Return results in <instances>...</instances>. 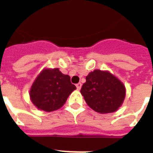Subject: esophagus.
I'll use <instances>...</instances> for the list:
<instances>
[{"instance_id":"esophagus-1","label":"esophagus","mask_w":153,"mask_h":153,"mask_svg":"<svg viewBox=\"0 0 153 153\" xmlns=\"http://www.w3.org/2000/svg\"><path fill=\"white\" fill-rule=\"evenodd\" d=\"M76 87H77V90H78V91H79V90H80L82 87V83H80V82H79V83L76 84Z\"/></svg>"}]
</instances>
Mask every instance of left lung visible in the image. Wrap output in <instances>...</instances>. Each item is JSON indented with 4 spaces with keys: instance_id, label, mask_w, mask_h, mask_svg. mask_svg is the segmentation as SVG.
Segmentation results:
<instances>
[{
    "instance_id": "left-lung-1",
    "label": "left lung",
    "mask_w": 153,
    "mask_h": 153,
    "mask_svg": "<svg viewBox=\"0 0 153 153\" xmlns=\"http://www.w3.org/2000/svg\"><path fill=\"white\" fill-rule=\"evenodd\" d=\"M80 92L86 104L100 114L117 111L126 94V86L121 80L108 71L101 70L89 73Z\"/></svg>"
}]
</instances>
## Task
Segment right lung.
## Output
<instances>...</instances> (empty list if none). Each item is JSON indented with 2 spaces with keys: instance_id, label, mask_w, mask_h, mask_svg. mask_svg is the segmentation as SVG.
Listing matches in <instances>:
<instances>
[{
  "instance_id": "1",
  "label": "right lung",
  "mask_w": 153,
  "mask_h": 153,
  "mask_svg": "<svg viewBox=\"0 0 153 153\" xmlns=\"http://www.w3.org/2000/svg\"><path fill=\"white\" fill-rule=\"evenodd\" d=\"M74 90L69 75L59 68H44L31 86L30 100L40 110L51 112L60 109Z\"/></svg>"
}]
</instances>
